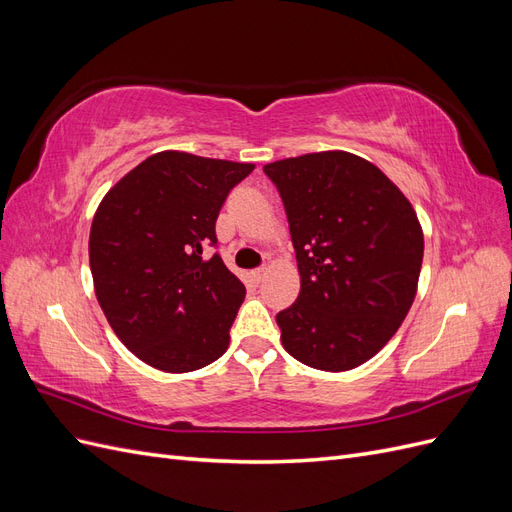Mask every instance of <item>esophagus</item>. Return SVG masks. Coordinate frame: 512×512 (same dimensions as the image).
Listing matches in <instances>:
<instances>
[{"mask_svg":"<svg viewBox=\"0 0 512 512\" xmlns=\"http://www.w3.org/2000/svg\"><path fill=\"white\" fill-rule=\"evenodd\" d=\"M265 275H267V267H260V269H254V271H252L254 282H262V280H265Z\"/></svg>","mask_w":512,"mask_h":512,"instance_id":"esophagus-1","label":"esophagus"}]
</instances>
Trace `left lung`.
I'll list each match as a JSON object with an SVG mask.
<instances>
[{"instance_id":"1","label":"left lung","mask_w":512,"mask_h":512,"mask_svg":"<svg viewBox=\"0 0 512 512\" xmlns=\"http://www.w3.org/2000/svg\"><path fill=\"white\" fill-rule=\"evenodd\" d=\"M288 215L301 292L277 314L282 344L322 371L380 352L416 297L423 230L410 200L378 166L348 151L267 164Z\"/></svg>"}]
</instances>
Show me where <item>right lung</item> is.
<instances>
[{
  "label": "right lung",
  "mask_w": 512,
  "mask_h": 512,
  "mask_svg": "<svg viewBox=\"0 0 512 512\" xmlns=\"http://www.w3.org/2000/svg\"><path fill=\"white\" fill-rule=\"evenodd\" d=\"M254 164L160 151L106 192L89 232L102 312L123 346L168 374L226 352L245 286L220 254L215 220Z\"/></svg>",
  "instance_id": "add662e5"
}]
</instances>
